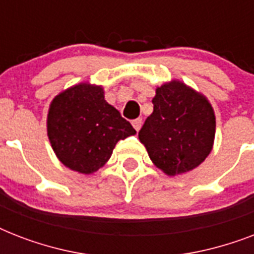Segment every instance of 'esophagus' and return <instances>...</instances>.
<instances>
[{"label": "esophagus", "instance_id": "obj_1", "mask_svg": "<svg viewBox=\"0 0 254 254\" xmlns=\"http://www.w3.org/2000/svg\"><path fill=\"white\" fill-rule=\"evenodd\" d=\"M131 125H133V127H134L135 130L138 131L139 129H141V127H142V120L141 119H135L131 121Z\"/></svg>", "mask_w": 254, "mask_h": 254}]
</instances>
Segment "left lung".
Returning <instances> with one entry per match:
<instances>
[{
    "label": "left lung",
    "instance_id": "obj_1",
    "mask_svg": "<svg viewBox=\"0 0 254 254\" xmlns=\"http://www.w3.org/2000/svg\"><path fill=\"white\" fill-rule=\"evenodd\" d=\"M153 105L138 133L153 163L170 177L199 166L212 150L216 129L208 100L173 80L157 88Z\"/></svg>",
    "mask_w": 254,
    "mask_h": 254
}]
</instances>
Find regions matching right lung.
I'll return each mask as SVG.
<instances>
[{
    "mask_svg": "<svg viewBox=\"0 0 254 254\" xmlns=\"http://www.w3.org/2000/svg\"><path fill=\"white\" fill-rule=\"evenodd\" d=\"M135 130L104 99L100 85L80 83L53 100L47 116V135L64 166L92 174L111 158L116 143Z\"/></svg>",
    "mask_w": 254,
    "mask_h": 254,
    "instance_id": "right-lung-1",
    "label": "right lung"
}]
</instances>
